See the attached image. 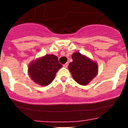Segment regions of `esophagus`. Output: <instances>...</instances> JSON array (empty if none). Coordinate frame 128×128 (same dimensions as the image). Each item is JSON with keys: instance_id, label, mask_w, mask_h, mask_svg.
<instances>
[{"instance_id": "obj_1", "label": "esophagus", "mask_w": 128, "mask_h": 128, "mask_svg": "<svg viewBox=\"0 0 128 128\" xmlns=\"http://www.w3.org/2000/svg\"><path fill=\"white\" fill-rule=\"evenodd\" d=\"M68 63H66L65 64H64V65H63V67L65 68H68Z\"/></svg>"}]
</instances>
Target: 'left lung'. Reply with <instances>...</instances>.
<instances>
[{
    "instance_id": "obj_1",
    "label": "left lung",
    "mask_w": 128,
    "mask_h": 128,
    "mask_svg": "<svg viewBox=\"0 0 128 128\" xmlns=\"http://www.w3.org/2000/svg\"><path fill=\"white\" fill-rule=\"evenodd\" d=\"M73 61L69 64L68 68L72 77L77 83L86 86L97 75L98 66L96 62L80 52H74L72 55Z\"/></svg>"
}]
</instances>
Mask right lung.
<instances>
[{"mask_svg":"<svg viewBox=\"0 0 128 128\" xmlns=\"http://www.w3.org/2000/svg\"><path fill=\"white\" fill-rule=\"evenodd\" d=\"M62 67L58 57L47 54L31 62L28 72L33 82L40 86H47L54 79L57 72Z\"/></svg>","mask_w":128,"mask_h":128,"instance_id":"1","label":"right lung"}]
</instances>
